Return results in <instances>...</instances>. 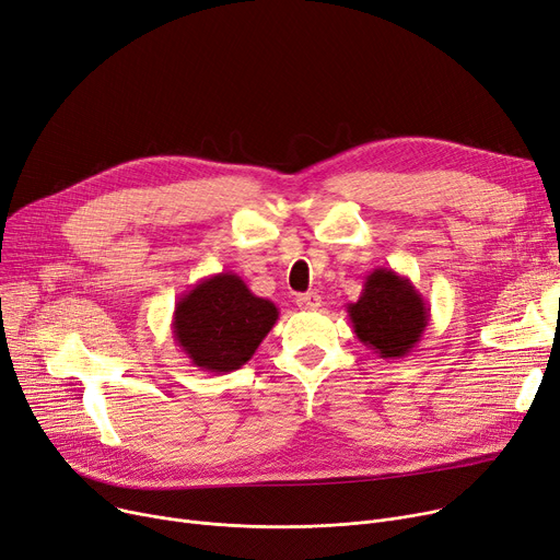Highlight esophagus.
I'll list each match as a JSON object with an SVG mask.
<instances>
[{"label": "esophagus", "instance_id": "34e87169", "mask_svg": "<svg viewBox=\"0 0 560 560\" xmlns=\"http://www.w3.org/2000/svg\"><path fill=\"white\" fill-rule=\"evenodd\" d=\"M298 306L302 311H317L322 306V298L317 292H304V295H298Z\"/></svg>", "mask_w": 560, "mask_h": 560}]
</instances>
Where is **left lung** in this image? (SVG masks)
Wrapping results in <instances>:
<instances>
[{"label": "left lung", "instance_id": "obj_1", "mask_svg": "<svg viewBox=\"0 0 560 560\" xmlns=\"http://www.w3.org/2000/svg\"><path fill=\"white\" fill-rule=\"evenodd\" d=\"M357 338L378 359L408 357L429 327V306L408 277L376 268L365 277L357 302L347 304Z\"/></svg>", "mask_w": 560, "mask_h": 560}]
</instances>
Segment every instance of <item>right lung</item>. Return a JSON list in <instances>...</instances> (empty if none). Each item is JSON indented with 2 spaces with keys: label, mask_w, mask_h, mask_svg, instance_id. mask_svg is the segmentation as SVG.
<instances>
[{
  "label": "right lung",
  "mask_w": 560,
  "mask_h": 560,
  "mask_svg": "<svg viewBox=\"0 0 560 560\" xmlns=\"http://www.w3.org/2000/svg\"><path fill=\"white\" fill-rule=\"evenodd\" d=\"M277 319L275 302L256 298L238 275L218 272L176 302L172 336L190 365L226 374L254 357Z\"/></svg>",
  "instance_id": "add662e5"
}]
</instances>
